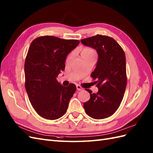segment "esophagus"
I'll return each instance as SVG.
<instances>
[{"instance_id":"34e87169","label":"esophagus","mask_w":153,"mask_h":153,"mask_svg":"<svg viewBox=\"0 0 153 153\" xmlns=\"http://www.w3.org/2000/svg\"><path fill=\"white\" fill-rule=\"evenodd\" d=\"M76 88H77V91H82L83 90V88L81 87L80 85H76Z\"/></svg>"}]
</instances>
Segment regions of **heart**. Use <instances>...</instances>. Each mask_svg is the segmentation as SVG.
Returning <instances> with one entry per match:
<instances>
[{"mask_svg":"<svg viewBox=\"0 0 153 153\" xmlns=\"http://www.w3.org/2000/svg\"><path fill=\"white\" fill-rule=\"evenodd\" d=\"M81 55H94V52L90 48H83L81 51Z\"/></svg>","mask_w":153,"mask_h":153,"instance_id":"1","label":"heart"}]
</instances>
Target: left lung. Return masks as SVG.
I'll use <instances>...</instances> for the list:
<instances>
[{
  "instance_id": "obj_1",
  "label": "left lung",
  "mask_w": 153,
  "mask_h": 153,
  "mask_svg": "<svg viewBox=\"0 0 153 153\" xmlns=\"http://www.w3.org/2000/svg\"><path fill=\"white\" fill-rule=\"evenodd\" d=\"M81 42L93 48L98 53V61L91 77L97 83V94L90 93V100L83 104L87 114L94 119L110 117L118 109L126 87V57L123 49L112 38L97 34Z\"/></svg>"
}]
</instances>
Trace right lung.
Instances as JSON below:
<instances>
[{
	"label": "right lung",
	"instance_id": "add662e5",
	"mask_svg": "<svg viewBox=\"0 0 153 153\" xmlns=\"http://www.w3.org/2000/svg\"><path fill=\"white\" fill-rule=\"evenodd\" d=\"M79 44L77 40L45 36L30 45L25 62V88L35 111L45 119H57L67 111L76 87H64L56 77L65 68L67 55Z\"/></svg>",
	"mask_w": 153,
	"mask_h": 153
}]
</instances>
